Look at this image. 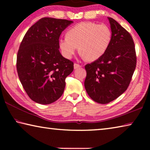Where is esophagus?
Listing matches in <instances>:
<instances>
[{"label": "esophagus", "mask_w": 150, "mask_h": 150, "mask_svg": "<svg viewBox=\"0 0 150 150\" xmlns=\"http://www.w3.org/2000/svg\"><path fill=\"white\" fill-rule=\"evenodd\" d=\"M81 67V65L78 64V63H74V69H77V68Z\"/></svg>", "instance_id": "esophagus-1"}]
</instances>
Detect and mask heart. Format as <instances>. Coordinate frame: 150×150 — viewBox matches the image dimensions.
<instances>
[{
    "mask_svg": "<svg viewBox=\"0 0 150 150\" xmlns=\"http://www.w3.org/2000/svg\"><path fill=\"white\" fill-rule=\"evenodd\" d=\"M67 38L59 40V47L63 57L71 58L79 47L83 56L88 61L100 58L107 50L112 38L110 29L105 24L83 22L67 32Z\"/></svg>",
    "mask_w": 150,
    "mask_h": 150,
    "instance_id": "heart-1",
    "label": "heart"
}]
</instances>
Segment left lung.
I'll return each mask as SVG.
<instances>
[{
	"label": "left lung",
	"mask_w": 150,
	"mask_h": 150,
	"mask_svg": "<svg viewBox=\"0 0 150 150\" xmlns=\"http://www.w3.org/2000/svg\"><path fill=\"white\" fill-rule=\"evenodd\" d=\"M112 38L107 50L97 60L85 66V87L88 96L99 104L115 100L128 88L136 67L132 37L115 20L108 18Z\"/></svg>",
	"instance_id": "8db88e82"
}]
</instances>
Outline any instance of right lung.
<instances>
[{"instance_id": "right-lung-1", "label": "right lung", "mask_w": 150, "mask_h": 150, "mask_svg": "<svg viewBox=\"0 0 150 150\" xmlns=\"http://www.w3.org/2000/svg\"><path fill=\"white\" fill-rule=\"evenodd\" d=\"M71 20L45 17L30 28L17 54L16 69L29 97L42 105L53 103L62 96L65 79L74 67L59 50L62 32Z\"/></svg>"}]
</instances>
